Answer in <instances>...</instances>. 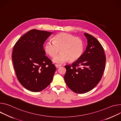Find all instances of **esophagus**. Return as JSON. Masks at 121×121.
Listing matches in <instances>:
<instances>
[{
    "label": "esophagus",
    "mask_w": 121,
    "mask_h": 121,
    "mask_svg": "<svg viewBox=\"0 0 121 121\" xmlns=\"http://www.w3.org/2000/svg\"><path fill=\"white\" fill-rule=\"evenodd\" d=\"M61 66V65H60V64H55V66H56V68H59V67H60V66Z\"/></svg>",
    "instance_id": "1"
}]
</instances>
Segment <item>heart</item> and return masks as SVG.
Returning <instances> with one entry per match:
<instances>
[{
	"mask_svg": "<svg viewBox=\"0 0 121 121\" xmlns=\"http://www.w3.org/2000/svg\"><path fill=\"white\" fill-rule=\"evenodd\" d=\"M84 45L82 39L78 37L65 33L56 35L53 41H48L45 46V50L51 58H54L60 49L61 52L53 59L56 63H62L66 61L74 62L82 55Z\"/></svg>",
	"mask_w": 121,
	"mask_h": 121,
	"instance_id": "obj_1",
	"label": "heart"
}]
</instances>
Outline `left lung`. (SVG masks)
<instances>
[{
    "label": "left lung",
    "instance_id": "8db88e82",
    "mask_svg": "<svg viewBox=\"0 0 121 121\" xmlns=\"http://www.w3.org/2000/svg\"><path fill=\"white\" fill-rule=\"evenodd\" d=\"M87 39L86 50L71 65H65V82L75 93L82 94L94 88L99 82L105 68L106 56L103 47L92 35L85 33Z\"/></svg>",
    "mask_w": 121,
    "mask_h": 121
}]
</instances>
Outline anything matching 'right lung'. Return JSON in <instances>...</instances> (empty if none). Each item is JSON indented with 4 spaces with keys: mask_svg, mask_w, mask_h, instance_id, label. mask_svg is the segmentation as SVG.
Returning <instances> with one entry per match:
<instances>
[{
    "mask_svg": "<svg viewBox=\"0 0 121 121\" xmlns=\"http://www.w3.org/2000/svg\"><path fill=\"white\" fill-rule=\"evenodd\" d=\"M52 34L32 29L20 37L13 48L12 59L17 79L26 89L41 91L50 85L56 67L45 55L43 45Z\"/></svg>",
    "mask_w": 121,
    "mask_h": 121,
    "instance_id": "obj_1",
    "label": "right lung"
}]
</instances>
